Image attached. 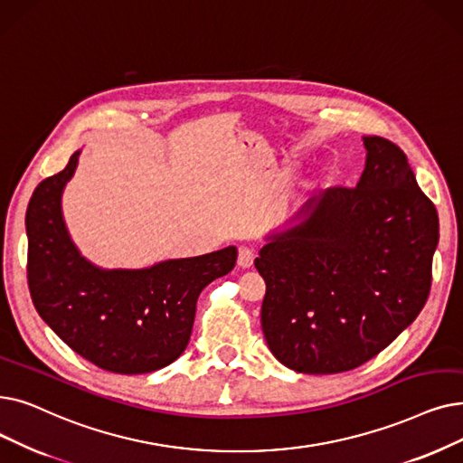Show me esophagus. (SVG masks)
<instances>
[{
    "label": "esophagus",
    "instance_id": "obj_1",
    "mask_svg": "<svg viewBox=\"0 0 463 463\" xmlns=\"http://www.w3.org/2000/svg\"><path fill=\"white\" fill-rule=\"evenodd\" d=\"M253 260H255V253H253V250H250V248H246V246H242L238 250V265L242 267V269H250L251 265H253Z\"/></svg>",
    "mask_w": 463,
    "mask_h": 463
}]
</instances>
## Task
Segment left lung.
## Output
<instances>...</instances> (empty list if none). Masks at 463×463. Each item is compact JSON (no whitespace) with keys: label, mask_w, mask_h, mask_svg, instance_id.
<instances>
[{"label":"left lung","mask_w":463,"mask_h":463,"mask_svg":"<svg viewBox=\"0 0 463 463\" xmlns=\"http://www.w3.org/2000/svg\"><path fill=\"white\" fill-rule=\"evenodd\" d=\"M357 187L335 185L255 259L267 293L260 326L274 357L307 374L352 371L407 329L431 289L435 204L407 155L365 136Z\"/></svg>","instance_id":"1"}]
</instances>
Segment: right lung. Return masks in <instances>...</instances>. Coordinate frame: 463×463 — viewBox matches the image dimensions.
I'll return each mask as SVG.
<instances>
[{
  "label": "right lung",
  "mask_w": 463,
  "mask_h": 463,
  "mask_svg": "<svg viewBox=\"0 0 463 463\" xmlns=\"http://www.w3.org/2000/svg\"><path fill=\"white\" fill-rule=\"evenodd\" d=\"M39 184L26 212L28 288L37 314L96 367L144 374L175 361L189 345L196 298L236 265V248L174 259L144 270H102L79 255L68 236L60 196L75 172Z\"/></svg>",
  "instance_id": "obj_1"
}]
</instances>
